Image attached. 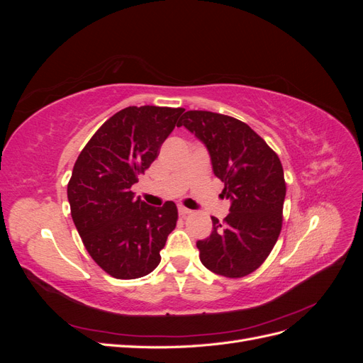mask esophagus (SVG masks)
Returning a JSON list of instances; mask_svg holds the SVG:
<instances>
[{
  "label": "esophagus",
  "instance_id": "esophagus-1",
  "mask_svg": "<svg viewBox=\"0 0 363 363\" xmlns=\"http://www.w3.org/2000/svg\"><path fill=\"white\" fill-rule=\"evenodd\" d=\"M192 211L191 208H188V207H184V206H179V213L182 215V216H186V215H189Z\"/></svg>",
  "mask_w": 363,
  "mask_h": 363
}]
</instances>
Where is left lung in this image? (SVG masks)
<instances>
[{
    "label": "left lung",
    "mask_w": 363,
    "mask_h": 363,
    "mask_svg": "<svg viewBox=\"0 0 363 363\" xmlns=\"http://www.w3.org/2000/svg\"><path fill=\"white\" fill-rule=\"evenodd\" d=\"M208 151L212 169L232 201L221 224L199 240L203 265L219 276L238 279L256 271L276 245L286 195L279 156L255 130L236 118L189 111L179 121Z\"/></svg>",
    "instance_id": "1"
}]
</instances>
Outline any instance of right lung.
I'll return each mask as SVG.
<instances>
[{
	"label": "right lung",
	"mask_w": 363,
	"mask_h": 363,
	"mask_svg": "<svg viewBox=\"0 0 363 363\" xmlns=\"http://www.w3.org/2000/svg\"><path fill=\"white\" fill-rule=\"evenodd\" d=\"M184 108L130 106L96 130L68 183L71 216L91 257L115 279H138L160 263L177 207L135 199L131 186L159 155Z\"/></svg>",
	"instance_id": "right-lung-1"
}]
</instances>
